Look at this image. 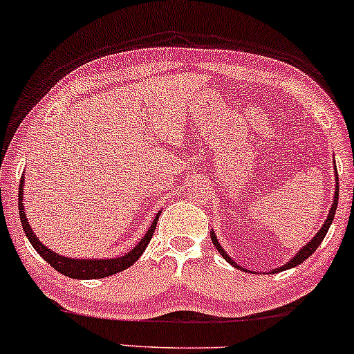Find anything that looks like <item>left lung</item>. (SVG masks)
<instances>
[{
    "label": "left lung",
    "instance_id": "left-lung-1",
    "mask_svg": "<svg viewBox=\"0 0 354 354\" xmlns=\"http://www.w3.org/2000/svg\"><path fill=\"white\" fill-rule=\"evenodd\" d=\"M336 178H337V172H336ZM339 185L336 184V192H335V201H333V205H331V210H329V214H328V219L324 221V224H323V227H321V230L319 232L316 234L315 237H313L311 239V242H309V244H306L303 249H301L299 252L296 254L295 257H292L291 261H289L288 264L286 266H283V268H279V269H276V272H279V271H284V269H291V268H295V266H297V264H301V263H304L306 259H308L309 256H311L313 252L316 251L317 248H319V244L321 242H323V239H324V236H326V232H328V229H329V225H331V222H333V219H335V214H336V207H337V196H339ZM210 239H212V242H214V245H216V249L217 251H219L222 256H224V259L227 261V263H230L232 266H236V268H241V266H237L236 263H234V261H230V257L227 256V254H225V251L224 249L221 248V244L219 242H217V239H216V234L214 232H210ZM242 271H244V268H241ZM274 272V271H272Z\"/></svg>",
    "mask_w": 354,
    "mask_h": 354
}]
</instances>
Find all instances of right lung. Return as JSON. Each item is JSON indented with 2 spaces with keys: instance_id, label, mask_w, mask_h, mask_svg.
<instances>
[{
  "instance_id": "obj_1",
  "label": "right lung",
  "mask_w": 354,
  "mask_h": 354,
  "mask_svg": "<svg viewBox=\"0 0 354 354\" xmlns=\"http://www.w3.org/2000/svg\"><path fill=\"white\" fill-rule=\"evenodd\" d=\"M23 177L19 180V189H18V210H19V219H21L23 224V230H25L28 241L31 242L37 252L43 259L48 263L51 268L57 269L58 272H62L63 276L73 277V279H102V277L112 276V274H117L124 269L130 268L138 257L144 254V251L149 245L150 239L153 236V230H156L158 216L156 217V221L152 222V227L147 230V234L142 237V241L138 242L137 245L130 251L129 254L120 257H115V259H70V257H63L59 254L50 251L45 244H41L35 236V232L31 230L30 224H28L26 216H25V207H23Z\"/></svg>"
}]
</instances>
